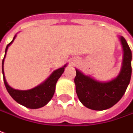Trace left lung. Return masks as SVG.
I'll use <instances>...</instances> for the list:
<instances>
[{
    "label": "left lung",
    "instance_id": "left-lung-1",
    "mask_svg": "<svg viewBox=\"0 0 133 133\" xmlns=\"http://www.w3.org/2000/svg\"><path fill=\"white\" fill-rule=\"evenodd\" d=\"M124 49V60L120 74L109 82L97 81L76 69L75 84L80 101L93 110H104L118 103L125 93L132 74V52L124 37H120Z\"/></svg>",
    "mask_w": 133,
    "mask_h": 133
}]
</instances>
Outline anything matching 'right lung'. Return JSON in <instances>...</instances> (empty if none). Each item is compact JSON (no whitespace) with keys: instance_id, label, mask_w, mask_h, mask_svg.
<instances>
[{"instance_id":"obj_1","label":"right lung","mask_w":133,"mask_h":133,"mask_svg":"<svg viewBox=\"0 0 133 133\" xmlns=\"http://www.w3.org/2000/svg\"><path fill=\"white\" fill-rule=\"evenodd\" d=\"M16 35L14 37L12 41L6 46V48L5 50V55L3 59L2 72L4 84L7 89L8 92L11 95V97L15 101H17L18 104L23 105L29 109L41 108L45 106L52 99L55 93V84L59 78L61 76V75L63 74V72H64V68L66 67V64L64 65V66L63 67L55 70L52 75L43 84H40L33 89H29V90H18V89H13L7 84L5 79L4 72H3V62H4V58L6 54L8 47L12 43Z\"/></svg>"}]
</instances>
